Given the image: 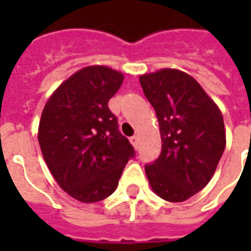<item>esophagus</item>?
I'll return each mask as SVG.
<instances>
[{"mask_svg":"<svg viewBox=\"0 0 251 251\" xmlns=\"http://www.w3.org/2000/svg\"><path fill=\"white\" fill-rule=\"evenodd\" d=\"M138 141H140V140H138V136H133L130 138V142L133 144V147L134 148L138 147Z\"/></svg>","mask_w":251,"mask_h":251,"instance_id":"esophagus-1","label":"esophagus"}]
</instances>
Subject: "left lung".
I'll return each mask as SVG.
<instances>
[{
    "instance_id": "1",
    "label": "left lung",
    "mask_w": 251,
    "mask_h": 251,
    "mask_svg": "<svg viewBox=\"0 0 251 251\" xmlns=\"http://www.w3.org/2000/svg\"><path fill=\"white\" fill-rule=\"evenodd\" d=\"M157 115L161 153L145 167L151 188L179 203L208 184L226 147L223 115L196 79L175 68L140 76Z\"/></svg>"
}]
</instances>
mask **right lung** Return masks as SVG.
<instances>
[{
  "label": "right lung",
  "instance_id": "obj_1",
  "mask_svg": "<svg viewBox=\"0 0 251 251\" xmlns=\"http://www.w3.org/2000/svg\"><path fill=\"white\" fill-rule=\"evenodd\" d=\"M122 82L124 74L110 67H84L52 93L43 109L37 138L44 161L60 188L82 203L113 194L134 156L107 104Z\"/></svg>",
  "mask_w": 251,
  "mask_h": 251
}]
</instances>
